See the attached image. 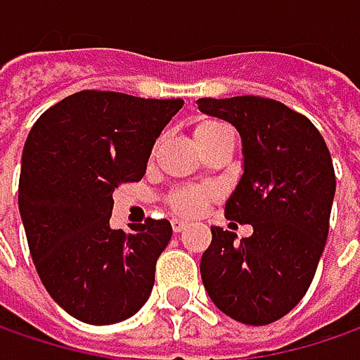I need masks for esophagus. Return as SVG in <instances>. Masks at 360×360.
<instances>
[{
    "mask_svg": "<svg viewBox=\"0 0 360 360\" xmlns=\"http://www.w3.org/2000/svg\"><path fill=\"white\" fill-rule=\"evenodd\" d=\"M171 226H173L175 232H183V230L187 228V222H185V220H179V218H173V220H171Z\"/></svg>",
    "mask_w": 360,
    "mask_h": 360,
    "instance_id": "1",
    "label": "esophagus"
}]
</instances>
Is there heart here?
I'll use <instances>...</instances> for the list:
<instances>
[{
  "mask_svg": "<svg viewBox=\"0 0 360 360\" xmlns=\"http://www.w3.org/2000/svg\"><path fill=\"white\" fill-rule=\"evenodd\" d=\"M224 130H230L226 124L218 122V120H203L195 126V140L198 144L200 142H205L207 138L216 136L218 132H224ZM214 198V191L210 187H203V185H183V187H177L169 193L167 198V203L169 207L175 212V214H181V216H195L200 214L201 210L207 205V201Z\"/></svg>",
  "mask_w": 360,
  "mask_h": 360,
  "instance_id": "1",
  "label": "heart"
}]
</instances>
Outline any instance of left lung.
I'll list each match as a JSON object with an SVG mask.
<instances>
[{
	"mask_svg": "<svg viewBox=\"0 0 360 360\" xmlns=\"http://www.w3.org/2000/svg\"><path fill=\"white\" fill-rule=\"evenodd\" d=\"M198 105L240 132L244 173L226 218L252 226L240 243L212 226L201 281L226 316L264 326L302 302L324 252L336 191L330 150L306 116L277 99L201 97Z\"/></svg>",
	"mask_w": 360,
	"mask_h": 360,
	"instance_id": "left-lung-1",
	"label": "left lung"
}]
</instances>
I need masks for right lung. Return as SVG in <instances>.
<instances>
[{"mask_svg": "<svg viewBox=\"0 0 360 360\" xmlns=\"http://www.w3.org/2000/svg\"><path fill=\"white\" fill-rule=\"evenodd\" d=\"M183 99L85 89L36 120L22 153L18 205L42 285L73 318L108 326L134 316L155 285L169 220L110 226L114 189L140 181Z\"/></svg>", "mask_w": 360, "mask_h": 360, "instance_id": "add662e5", "label": "right lung"}]
</instances>
